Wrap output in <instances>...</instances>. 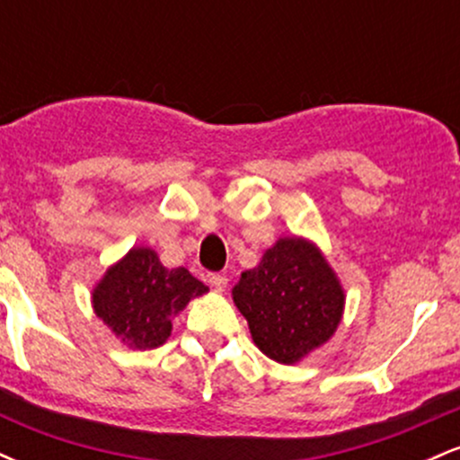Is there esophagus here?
Segmentation results:
<instances>
[{
  "mask_svg": "<svg viewBox=\"0 0 460 460\" xmlns=\"http://www.w3.org/2000/svg\"><path fill=\"white\" fill-rule=\"evenodd\" d=\"M209 283H212V288L218 289V292H223V289L226 288V283H229V279H226L225 274L214 272V274H209Z\"/></svg>",
  "mask_w": 460,
  "mask_h": 460,
  "instance_id": "34e87169",
  "label": "esophagus"
}]
</instances>
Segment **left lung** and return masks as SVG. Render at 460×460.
Masks as SVG:
<instances>
[{"label": "left lung", "instance_id": "left-lung-1", "mask_svg": "<svg viewBox=\"0 0 460 460\" xmlns=\"http://www.w3.org/2000/svg\"><path fill=\"white\" fill-rule=\"evenodd\" d=\"M344 289L307 240L281 237L261 263L242 272L234 303L266 357L292 366L326 344L344 314Z\"/></svg>", "mask_w": 460, "mask_h": 460}]
</instances>
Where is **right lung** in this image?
<instances>
[{"label":"right lung","mask_w":460,"mask_h":460,"mask_svg":"<svg viewBox=\"0 0 460 460\" xmlns=\"http://www.w3.org/2000/svg\"><path fill=\"white\" fill-rule=\"evenodd\" d=\"M208 285L186 268H164L151 248H131L93 292L94 314L131 348H157L171 335V318Z\"/></svg>","instance_id":"obj_1"}]
</instances>
